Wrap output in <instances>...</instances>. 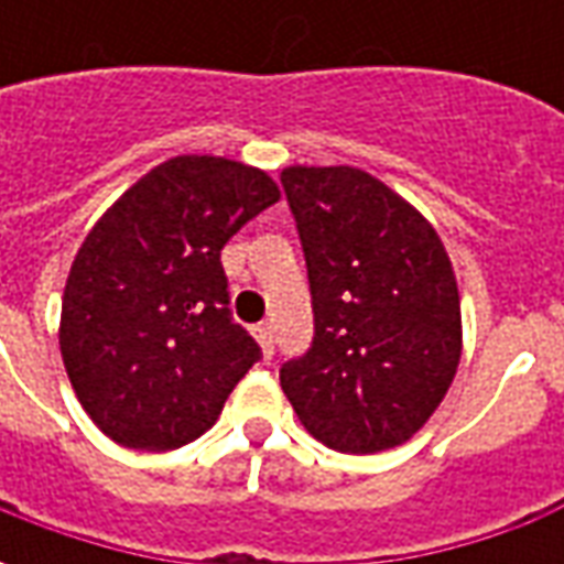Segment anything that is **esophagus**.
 Returning a JSON list of instances; mask_svg holds the SVG:
<instances>
[{
	"instance_id": "34e87169",
	"label": "esophagus",
	"mask_w": 564,
	"mask_h": 564,
	"mask_svg": "<svg viewBox=\"0 0 564 564\" xmlns=\"http://www.w3.org/2000/svg\"><path fill=\"white\" fill-rule=\"evenodd\" d=\"M253 335H257L259 347H262V356L271 359V356H274V329H271V323H257V326H253Z\"/></svg>"
}]
</instances>
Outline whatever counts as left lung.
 <instances>
[{
    "label": "left lung",
    "mask_w": 564,
    "mask_h": 564,
    "mask_svg": "<svg viewBox=\"0 0 564 564\" xmlns=\"http://www.w3.org/2000/svg\"><path fill=\"white\" fill-rule=\"evenodd\" d=\"M281 184L314 307V341L283 362V392L326 447H399L435 414L459 366L447 250L420 210L362 169L290 165Z\"/></svg>",
    "instance_id": "obj_1"
}]
</instances>
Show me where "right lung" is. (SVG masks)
I'll return each instance as SVG.
<instances>
[{
  "instance_id": "1",
  "label": "right lung",
  "mask_w": 564,
  "mask_h": 564,
  "mask_svg": "<svg viewBox=\"0 0 564 564\" xmlns=\"http://www.w3.org/2000/svg\"><path fill=\"white\" fill-rule=\"evenodd\" d=\"M278 198L253 165L174 156L84 238L63 293L59 350L78 402L111 441L184 447L262 359L232 319L220 250Z\"/></svg>"
}]
</instances>
